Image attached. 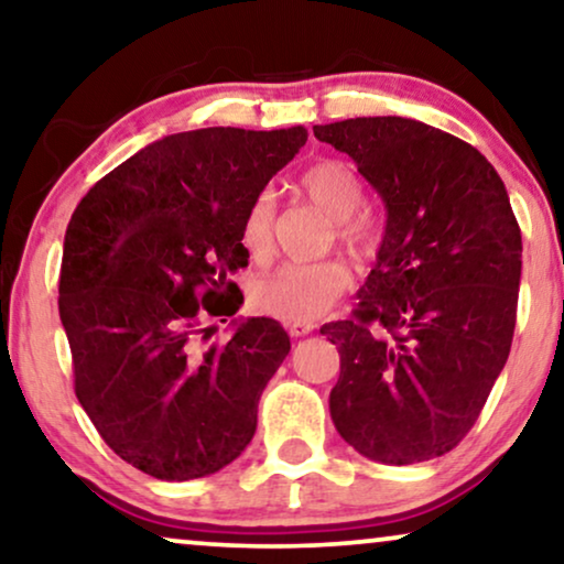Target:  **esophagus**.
<instances>
[{
	"mask_svg": "<svg viewBox=\"0 0 564 564\" xmlns=\"http://www.w3.org/2000/svg\"><path fill=\"white\" fill-rule=\"evenodd\" d=\"M288 330H290V336H295V338L307 336L313 330V323H288Z\"/></svg>",
	"mask_w": 564,
	"mask_h": 564,
	"instance_id": "obj_1",
	"label": "esophagus"
}]
</instances>
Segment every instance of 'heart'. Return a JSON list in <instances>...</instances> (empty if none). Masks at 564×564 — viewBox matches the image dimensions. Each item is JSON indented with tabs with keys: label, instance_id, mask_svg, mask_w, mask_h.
Returning <instances> with one entry per match:
<instances>
[{
	"label": "heart",
	"instance_id": "heart-1",
	"mask_svg": "<svg viewBox=\"0 0 564 564\" xmlns=\"http://www.w3.org/2000/svg\"><path fill=\"white\" fill-rule=\"evenodd\" d=\"M300 189L323 215L336 220V236L357 259L375 257L380 228L367 215H357L365 203V187L344 161H318L300 176ZM276 197L272 189L259 192L243 215L241 241L253 259H267L274 246ZM351 272L341 259L315 264H282L253 284V305L284 323H311L326 315L349 290Z\"/></svg>",
	"mask_w": 564,
	"mask_h": 564
}]
</instances>
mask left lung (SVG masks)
<instances>
[{
	"instance_id": "obj_1",
	"label": "left lung",
	"mask_w": 564,
	"mask_h": 564,
	"mask_svg": "<svg viewBox=\"0 0 564 564\" xmlns=\"http://www.w3.org/2000/svg\"><path fill=\"white\" fill-rule=\"evenodd\" d=\"M382 197L388 223L351 321L321 328L341 357L330 419L382 465L452 452L475 426L516 328L521 230L480 151L411 118L315 126Z\"/></svg>"
}]
</instances>
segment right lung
<instances>
[{"label":"right lung","instance_id":"1","mask_svg":"<svg viewBox=\"0 0 564 564\" xmlns=\"http://www.w3.org/2000/svg\"><path fill=\"white\" fill-rule=\"evenodd\" d=\"M307 141L282 130L164 135L102 176L64 238L58 313L74 390L105 444L166 482L230 465L257 431L259 398L290 354L272 318L234 321L203 349L205 318L243 303V215ZM205 338V336H203Z\"/></svg>","mask_w":564,"mask_h":564}]
</instances>
